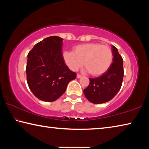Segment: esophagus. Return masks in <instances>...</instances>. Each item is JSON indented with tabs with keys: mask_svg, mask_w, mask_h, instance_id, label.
Instances as JSON below:
<instances>
[{
	"mask_svg": "<svg viewBox=\"0 0 149 149\" xmlns=\"http://www.w3.org/2000/svg\"><path fill=\"white\" fill-rule=\"evenodd\" d=\"M80 77H81V75L79 74H77V78H80Z\"/></svg>",
	"mask_w": 149,
	"mask_h": 149,
	"instance_id": "34e87169",
	"label": "esophagus"
}]
</instances>
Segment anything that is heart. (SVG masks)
Segmentation results:
<instances>
[{"label":"heart","instance_id":"1","mask_svg":"<svg viewBox=\"0 0 149 149\" xmlns=\"http://www.w3.org/2000/svg\"><path fill=\"white\" fill-rule=\"evenodd\" d=\"M65 64L70 70L75 71L84 64L89 74L99 76L107 71L113 60L111 48L98 42L75 45L73 52L64 51L62 54Z\"/></svg>","mask_w":149,"mask_h":149}]
</instances>
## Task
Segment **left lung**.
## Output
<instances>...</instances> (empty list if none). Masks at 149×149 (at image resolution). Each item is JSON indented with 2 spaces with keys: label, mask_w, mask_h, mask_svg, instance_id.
I'll return each mask as SVG.
<instances>
[{
  "label": "left lung",
  "mask_w": 149,
  "mask_h": 149,
  "mask_svg": "<svg viewBox=\"0 0 149 149\" xmlns=\"http://www.w3.org/2000/svg\"><path fill=\"white\" fill-rule=\"evenodd\" d=\"M113 62L104 74L89 78L90 83L84 90L87 100L94 104H101L112 100L121 89L123 75V58L116 47L112 46Z\"/></svg>",
  "instance_id": "1"
}]
</instances>
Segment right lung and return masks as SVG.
<instances>
[{
	"label": "right lung",
	"mask_w": 149,
	"mask_h": 149,
	"mask_svg": "<svg viewBox=\"0 0 149 149\" xmlns=\"http://www.w3.org/2000/svg\"><path fill=\"white\" fill-rule=\"evenodd\" d=\"M62 40L58 36L47 37L27 54V84L33 94L43 101L57 100L70 81L76 77V73L71 71L63 60Z\"/></svg>",
	"instance_id": "add662e5"
}]
</instances>
